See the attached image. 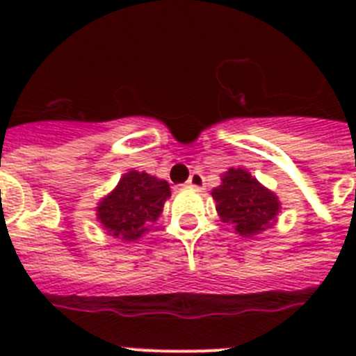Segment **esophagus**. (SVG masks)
I'll return each instance as SVG.
<instances>
[{
	"label": "esophagus",
	"instance_id": "34e87169",
	"mask_svg": "<svg viewBox=\"0 0 356 356\" xmlns=\"http://www.w3.org/2000/svg\"><path fill=\"white\" fill-rule=\"evenodd\" d=\"M186 184H188L190 188L203 190L205 188V179H203V175H201L200 172H194L192 175H190L188 181H186Z\"/></svg>",
	"mask_w": 356,
	"mask_h": 356
}]
</instances>
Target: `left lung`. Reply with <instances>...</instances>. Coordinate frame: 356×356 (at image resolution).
Wrapping results in <instances>:
<instances>
[{
    "label": "left lung",
    "mask_w": 356,
    "mask_h": 356,
    "mask_svg": "<svg viewBox=\"0 0 356 356\" xmlns=\"http://www.w3.org/2000/svg\"><path fill=\"white\" fill-rule=\"evenodd\" d=\"M212 197L222 222L233 225L240 236H254L270 229L281 209L279 197L242 168L223 173Z\"/></svg>",
    "instance_id": "obj_1"
}]
</instances>
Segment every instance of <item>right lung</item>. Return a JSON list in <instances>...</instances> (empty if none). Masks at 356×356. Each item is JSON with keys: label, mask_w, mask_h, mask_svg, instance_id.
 Returning <instances> with one entry per match:
<instances>
[{"label": "right lung", "mask_w": 356, "mask_h": 356, "mask_svg": "<svg viewBox=\"0 0 356 356\" xmlns=\"http://www.w3.org/2000/svg\"><path fill=\"white\" fill-rule=\"evenodd\" d=\"M170 195L166 181L131 170L120 179L118 186L99 201L96 216L111 236L133 242L159 220Z\"/></svg>", "instance_id": "add662e5"}]
</instances>
